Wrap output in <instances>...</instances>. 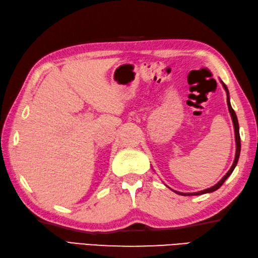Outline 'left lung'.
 I'll use <instances>...</instances> for the list:
<instances>
[{
  "instance_id": "1",
  "label": "left lung",
  "mask_w": 258,
  "mask_h": 258,
  "mask_svg": "<svg viewBox=\"0 0 258 258\" xmlns=\"http://www.w3.org/2000/svg\"><path fill=\"white\" fill-rule=\"evenodd\" d=\"M220 82H222V85H223V87H224V89H225L226 93H227V106H228L229 113H230V115H232V120H233V123H234V130H235V141H236V154H235V159H234V162H233L232 167H230V169L227 171V173H226V175H225V176L222 178V179H220V180H219V181H218L215 186L210 187V188H207V189H204V190H202V191H197V192H180V191H176V190H173V191H175L176 194H178V195H182V196H196V195H203V194L213 192V191H215V190H217V189H218L219 187H222V185H223V183L225 182V180L227 179V178H228L230 175H232V172L234 171L235 167H236V165H237V162H238L239 154H240V137H239V125H238L237 115H236V113H235V111L233 110L232 106H230V101H229V92H228V89H227V87H226V85H225V83H224L223 81H220Z\"/></svg>"
}]
</instances>
